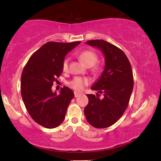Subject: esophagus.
<instances>
[{"label": "esophagus", "instance_id": "34e87169", "mask_svg": "<svg viewBox=\"0 0 161 161\" xmlns=\"http://www.w3.org/2000/svg\"><path fill=\"white\" fill-rule=\"evenodd\" d=\"M74 94H75V97H78L80 95V93H78V92H75Z\"/></svg>", "mask_w": 161, "mask_h": 161}]
</instances>
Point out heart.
Instances as JSON below:
<instances>
[{
    "label": "heart",
    "instance_id": "heart-1",
    "mask_svg": "<svg viewBox=\"0 0 161 161\" xmlns=\"http://www.w3.org/2000/svg\"><path fill=\"white\" fill-rule=\"evenodd\" d=\"M79 59L86 67H92V72L94 73L99 72L102 67L99 64H95L98 60V55L94 50H85L81 52L79 54ZM69 66V59L65 58L62 62V69L67 71ZM90 82L89 79L85 77H77L69 81V86L75 91L80 92Z\"/></svg>",
    "mask_w": 161,
    "mask_h": 161
}]
</instances>
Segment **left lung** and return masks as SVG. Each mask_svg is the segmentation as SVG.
<instances>
[{
  "label": "left lung",
  "instance_id": "8db88e82",
  "mask_svg": "<svg viewBox=\"0 0 161 161\" xmlns=\"http://www.w3.org/2000/svg\"><path fill=\"white\" fill-rule=\"evenodd\" d=\"M102 51L105 67L102 76L92 89L103 94H86L89 103L84 108L87 121L92 126L103 129L115 124L129 105L133 88V77L129 59L121 49L103 40L86 41Z\"/></svg>",
  "mask_w": 161,
  "mask_h": 161
}]
</instances>
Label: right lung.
<instances>
[{"label": "right lung", "instance_id": "obj_1", "mask_svg": "<svg viewBox=\"0 0 161 161\" xmlns=\"http://www.w3.org/2000/svg\"><path fill=\"white\" fill-rule=\"evenodd\" d=\"M80 43H45L32 54L22 72L21 95L26 109L36 123L47 129L62 123L75 97L69 87L64 86L57 95L52 86L62 72L65 55Z\"/></svg>", "mask_w": 161, "mask_h": 161}]
</instances>
